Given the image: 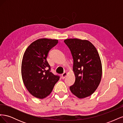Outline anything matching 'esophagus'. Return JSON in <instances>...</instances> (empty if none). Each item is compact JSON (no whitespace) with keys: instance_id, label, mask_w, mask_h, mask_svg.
Masks as SVG:
<instances>
[{"instance_id":"34e87169","label":"esophagus","mask_w":123,"mask_h":123,"mask_svg":"<svg viewBox=\"0 0 123 123\" xmlns=\"http://www.w3.org/2000/svg\"><path fill=\"white\" fill-rule=\"evenodd\" d=\"M67 75H68V72H65L64 73L62 74V78L63 79H64Z\"/></svg>"}]
</instances>
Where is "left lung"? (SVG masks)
<instances>
[{
	"label": "left lung",
	"mask_w": 123,
	"mask_h": 123,
	"mask_svg": "<svg viewBox=\"0 0 123 123\" xmlns=\"http://www.w3.org/2000/svg\"><path fill=\"white\" fill-rule=\"evenodd\" d=\"M73 59V71L75 81L70 91L79 98L92 95L102 79V66L96 48L87 40L69 38L64 40Z\"/></svg>",
	"instance_id": "8db88e82"
}]
</instances>
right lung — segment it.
Listing matches in <instances>:
<instances>
[{"label": "right lung", "mask_w": 123, "mask_h": 123, "mask_svg": "<svg viewBox=\"0 0 123 123\" xmlns=\"http://www.w3.org/2000/svg\"><path fill=\"white\" fill-rule=\"evenodd\" d=\"M57 39L40 38L31 43L25 50L21 62V76L30 93L43 99L49 95L59 76L51 72L47 61L49 51L56 45Z\"/></svg>", "instance_id": "right-lung-1"}]
</instances>
